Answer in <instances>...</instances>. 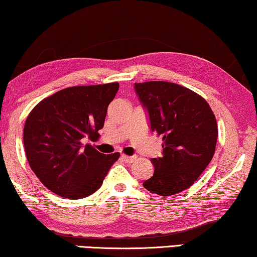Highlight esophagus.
Returning a JSON list of instances; mask_svg holds the SVG:
<instances>
[{
	"label": "esophagus",
	"mask_w": 257,
	"mask_h": 257,
	"mask_svg": "<svg viewBox=\"0 0 257 257\" xmlns=\"http://www.w3.org/2000/svg\"><path fill=\"white\" fill-rule=\"evenodd\" d=\"M137 157L138 156H136V155H133V156H127V155H121V159H123L126 163H132V162H134L137 160Z\"/></svg>",
	"instance_id": "esophagus-1"
}]
</instances>
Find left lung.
<instances>
[{"mask_svg": "<svg viewBox=\"0 0 257 257\" xmlns=\"http://www.w3.org/2000/svg\"><path fill=\"white\" fill-rule=\"evenodd\" d=\"M153 132L163 138L162 156L152 159L154 175L142 186L161 196L191 187L215 154L218 128L199 94L168 81L134 84Z\"/></svg>", "mask_w": 257, "mask_h": 257, "instance_id": "obj_1", "label": "left lung"}]
</instances>
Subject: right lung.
Masks as SVG:
<instances>
[{
  "label": "right lung",
  "mask_w": 257,
  "mask_h": 257,
  "mask_svg": "<svg viewBox=\"0 0 257 257\" xmlns=\"http://www.w3.org/2000/svg\"><path fill=\"white\" fill-rule=\"evenodd\" d=\"M118 82L62 89L34 106L24 126V147L35 176L55 194L82 199L102 186L119 153L102 154L96 140Z\"/></svg>",
  "instance_id": "add662e5"
}]
</instances>
